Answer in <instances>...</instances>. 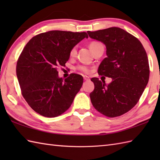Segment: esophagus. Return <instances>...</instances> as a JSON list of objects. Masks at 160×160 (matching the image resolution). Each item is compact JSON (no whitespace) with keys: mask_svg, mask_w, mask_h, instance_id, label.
<instances>
[{"mask_svg":"<svg viewBox=\"0 0 160 160\" xmlns=\"http://www.w3.org/2000/svg\"><path fill=\"white\" fill-rule=\"evenodd\" d=\"M83 78H84V80H86V81L89 80V78L87 76H83Z\"/></svg>","mask_w":160,"mask_h":160,"instance_id":"esophagus-1","label":"esophagus"}]
</instances>
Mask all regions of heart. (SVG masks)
Listing matches in <instances>:
<instances>
[{
  "instance_id": "1",
  "label": "heart",
  "mask_w": 160,
  "mask_h": 160,
  "mask_svg": "<svg viewBox=\"0 0 160 160\" xmlns=\"http://www.w3.org/2000/svg\"><path fill=\"white\" fill-rule=\"evenodd\" d=\"M89 47L91 50V52L94 53L95 52H96L97 50H98L100 48H104V45H102V43H101L100 42L93 41L89 44ZM76 53H77V47L74 46L73 48H71V49L70 50L69 55L71 57H74L76 55ZM78 69H79L80 71H82V72L85 73H88L89 72V68L84 65L78 66Z\"/></svg>"
}]
</instances>
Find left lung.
I'll use <instances>...</instances> for the list:
<instances>
[{"mask_svg": "<svg viewBox=\"0 0 160 160\" xmlns=\"http://www.w3.org/2000/svg\"><path fill=\"white\" fill-rule=\"evenodd\" d=\"M91 38L106 45L107 57L102 61L98 73L111 78L108 84L92 78L94 90L91 103L105 116L115 118L133 108L147 85L150 70L147 52L140 40L119 28L87 32Z\"/></svg>", "mask_w": 160, "mask_h": 160, "instance_id": "8db88e82", "label": "left lung"}]
</instances>
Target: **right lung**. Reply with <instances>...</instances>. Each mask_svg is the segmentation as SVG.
<instances>
[{
  "label": "right lung",
  "mask_w": 160,
  "mask_h": 160,
  "mask_svg": "<svg viewBox=\"0 0 160 160\" xmlns=\"http://www.w3.org/2000/svg\"><path fill=\"white\" fill-rule=\"evenodd\" d=\"M84 38H88L86 32L55 30L33 36L24 47L16 75L23 98L36 113L55 118L71 107L83 78L71 73L64 80L57 69L65 67L70 50Z\"/></svg>",
  "instance_id": "1"
}]
</instances>
